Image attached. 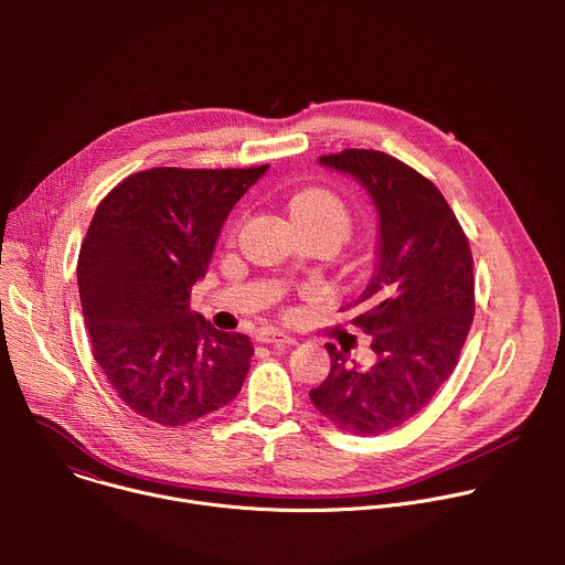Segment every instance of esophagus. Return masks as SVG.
Returning a JSON list of instances; mask_svg holds the SVG:
<instances>
[{
	"instance_id": "1",
	"label": "esophagus",
	"mask_w": 565,
	"mask_h": 565,
	"mask_svg": "<svg viewBox=\"0 0 565 565\" xmlns=\"http://www.w3.org/2000/svg\"><path fill=\"white\" fill-rule=\"evenodd\" d=\"M257 340H259V342H264V344H273V347H277V349H284V347H292V344H297V340H295V338H290V335L281 333V331H262V333L257 335Z\"/></svg>"
}]
</instances>
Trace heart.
I'll return each instance as SVG.
<instances>
[{"label": "heart", "mask_w": 565, "mask_h": 565, "mask_svg": "<svg viewBox=\"0 0 565 565\" xmlns=\"http://www.w3.org/2000/svg\"><path fill=\"white\" fill-rule=\"evenodd\" d=\"M290 216L292 221L303 230V227H315V230H324L333 234L340 244L351 234L353 227V214L351 207L329 190H319L310 188L290 199Z\"/></svg>", "instance_id": "1"}]
</instances>
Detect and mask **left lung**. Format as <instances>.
Here are the masks:
<instances>
[{
  "instance_id": "left-lung-1",
  "label": "left lung",
  "mask_w": 565,
  "mask_h": 565,
  "mask_svg": "<svg viewBox=\"0 0 565 565\" xmlns=\"http://www.w3.org/2000/svg\"><path fill=\"white\" fill-rule=\"evenodd\" d=\"M351 174L380 216L375 273L342 310L373 338L375 362L349 364V349L327 344L331 373L310 399L340 429L380 436L420 414L454 373L473 319L469 241L440 190L402 160L375 149L319 158Z\"/></svg>"
}]
</instances>
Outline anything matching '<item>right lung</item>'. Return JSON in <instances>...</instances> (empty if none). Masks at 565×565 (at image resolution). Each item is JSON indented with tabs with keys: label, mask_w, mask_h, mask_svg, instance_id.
Returning <instances> with one entry per match:
<instances>
[{
	"label": "right lung",
	"mask_w": 565,
	"mask_h": 565,
	"mask_svg": "<svg viewBox=\"0 0 565 565\" xmlns=\"http://www.w3.org/2000/svg\"><path fill=\"white\" fill-rule=\"evenodd\" d=\"M268 166L153 168L98 205L77 257L79 303L94 358L138 416L179 427L236 397L255 353L190 310L223 221Z\"/></svg>",
	"instance_id": "add662e5"
}]
</instances>
